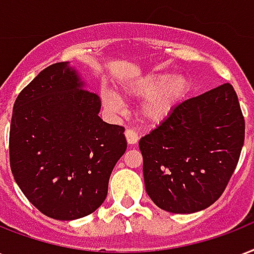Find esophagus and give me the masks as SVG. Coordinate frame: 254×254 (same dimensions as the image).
I'll list each match as a JSON object with an SVG mask.
<instances>
[{"mask_svg":"<svg viewBox=\"0 0 254 254\" xmlns=\"http://www.w3.org/2000/svg\"><path fill=\"white\" fill-rule=\"evenodd\" d=\"M125 137H127V144L130 145L137 144V141H138V135H137V133L133 129H127L125 130Z\"/></svg>","mask_w":254,"mask_h":254,"instance_id":"esophagus-1","label":"esophagus"}]
</instances>
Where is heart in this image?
<instances>
[{
  "instance_id": "1",
  "label": "heart",
  "mask_w": 254,
  "mask_h": 254,
  "mask_svg": "<svg viewBox=\"0 0 254 254\" xmlns=\"http://www.w3.org/2000/svg\"><path fill=\"white\" fill-rule=\"evenodd\" d=\"M190 90V82L183 74L168 75L165 73L146 75L127 88V93L134 97H145L141 104V116L145 121L158 124L169 116ZM105 104L119 106L113 94L104 96Z\"/></svg>"
}]
</instances>
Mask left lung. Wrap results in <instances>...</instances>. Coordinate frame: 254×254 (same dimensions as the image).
Here are the masks:
<instances>
[{"label": "left lung", "instance_id": "obj_1", "mask_svg": "<svg viewBox=\"0 0 254 254\" xmlns=\"http://www.w3.org/2000/svg\"><path fill=\"white\" fill-rule=\"evenodd\" d=\"M245 120L230 84L176 106L140 140L148 196L170 213H194L216 202L239 162Z\"/></svg>", "mask_w": 254, "mask_h": 254}]
</instances>
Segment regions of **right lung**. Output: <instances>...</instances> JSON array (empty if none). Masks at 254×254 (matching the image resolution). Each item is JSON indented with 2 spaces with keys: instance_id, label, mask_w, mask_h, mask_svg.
Returning <instances> with one entry per match:
<instances>
[{
  "instance_id": "obj_1",
  "label": "right lung",
  "mask_w": 254,
  "mask_h": 254,
  "mask_svg": "<svg viewBox=\"0 0 254 254\" xmlns=\"http://www.w3.org/2000/svg\"><path fill=\"white\" fill-rule=\"evenodd\" d=\"M101 100L67 63L40 71L13 106L9 156L25 197L54 220L70 221L105 201L125 127L98 117Z\"/></svg>"
}]
</instances>
